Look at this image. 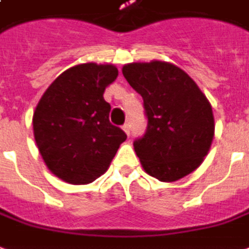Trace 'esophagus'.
I'll use <instances>...</instances> for the list:
<instances>
[{
  "mask_svg": "<svg viewBox=\"0 0 249 249\" xmlns=\"http://www.w3.org/2000/svg\"><path fill=\"white\" fill-rule=\"evenodd\" d=\"M122 128H123V131L126 132L127 135H130V124H128V123H124V124L122 126Z\"/></svg>",
  "mask_w": 249,
  "mask_h": 249,
  "instance_id": "obj_1",
  "label": "esophagus"
}]
</instances>
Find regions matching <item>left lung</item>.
Wrapping results in <instances>:
<instances>
[{"label":"left lung","mask_w":249,"mask_h":249,"mask_svg":"<svg viewBox=\"0 0 249 249\" xmlns=\"http://www.w3.org/2000/svg\"><path fill=\"white\" fill-rule=\"evenodd\" d=\"M122 72L143 98L147 128L134 141L143 168L160 182H175L196 170L211 147L215 124L210 102L175 65L130 63Z\"/></svg>","instance_id":"8db88e82"}]
</instances>
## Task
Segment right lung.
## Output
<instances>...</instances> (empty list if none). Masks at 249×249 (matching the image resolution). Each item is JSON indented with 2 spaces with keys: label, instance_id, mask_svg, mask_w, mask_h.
I'll return each mask as SVG.
<instances>
[{
  "label": "right lung",
  "instance_id": "obj_1",
  "mask_svg": "<svg viewBox=\"0 0 249 249\" xmlns=\"http://www.w3.org/2000/svg\"><path fill=\"white\" fill-rule=\"evenodd\" d=\"M112 65L83 63L63 71L49 86L33 115L38 150L49 170L71 184L94 182L106 171L126 132L110 123L106 86Z\"/></svg>",
  "mask_w": 249,
  "mask_h": 249
}]
</instances>
